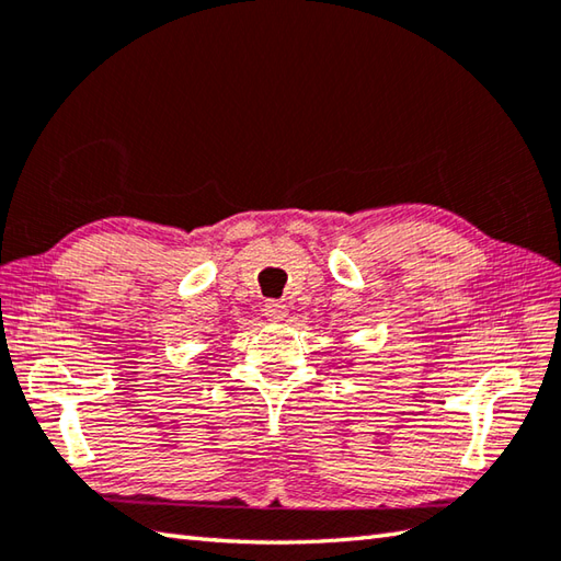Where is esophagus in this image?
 Segmentation results:
<instances>
[{
	"label": "esophagus",
	"mask_w": 561,
	"mask_h": 561,
	"mask_svg": "<svg viewBox=\"0 0 561 561\" xmlns=\"http://www.w3.org/2000/svg\"><path fill=\"white\" fill-rule=\"evenodd\" d=\"M262 313H265L270 323H279V321H284V316H287V306H284L282 301H267Z\"/></svg>",
	"instance_id": "1"
}]
</instances>
